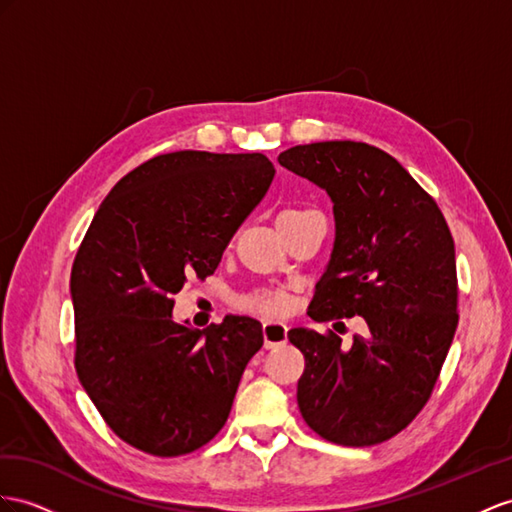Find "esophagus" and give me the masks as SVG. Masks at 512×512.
<instances>
[{"label": "esophagus", "instance_id": "34e87169", "mask_svg": "<svg viewBox=\"0 0 512 512\" xmlns=\"http://www.w3.org/2000/svg\"><path fill=\"white\" fill-rule=\"evenodd\" d=\"M261 331H264L266 348H274V346L283 344L287 337V326L281 320H264V324H261Z\"/></svg>", "mask_w": 512, "mask_h": 512}]
</instances>
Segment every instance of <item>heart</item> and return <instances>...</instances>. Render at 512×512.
I'll use <instances>...</instances> for the list:
<instances>
[{
    "label": "heart",
    "instance_id": "heart-1",
    "mask_svg": "<svg viewBox=\"0 0 512 512\" xmlns=\"http://www.w3.org/2000/svg\"><path fill=\"white\" fill-rule=\"evenodd\" d=\"M292 212H300V209H285L281 214H292ZM287 305H290V298H287L283 292H274V290H259L244 298V307L259 313H277L287 309Z\"/></svg>",
    "mask_w": 512,
    "mask_h": 512
}]
</instances>
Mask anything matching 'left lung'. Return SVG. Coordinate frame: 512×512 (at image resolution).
Wrapping results in <instances>:
<instances>
[{
    "label": "left lung",
    "mask_w": 512,
    "mask_h": 512,
    "mask_svg": "<svg viewBox=\"0 0 512 512\" xmlns=\"http://www.w3.org/2000/svg\"><path fill=\"white\" fill-rule=\"evenodd\" d=\"M279 164L333 203L335 242L309 316H361L350 348L296 326L298 409L326 441L363 448L398 435L430 398L456 316L454 240L437 203L398 160L365 142L298 144Z\"/></svg>",
    "instance_id": "left-lung-1"
}]
</instances>
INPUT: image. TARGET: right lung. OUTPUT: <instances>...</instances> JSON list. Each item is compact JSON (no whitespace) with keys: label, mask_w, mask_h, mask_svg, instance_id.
Instances as JSON below:
<instances>
[{"label":"right lung","mask_w":512,"mask_h":512,"mask_svg":"<svg viewBox=\"0 0 512 512\" xmlns=\"http://www.w3.org/2000/svg\"><path fill=\"white\" fill-rule=\"evenodd\" d=\"M272 179L261 153H164L116 183L90 222L71 270L75 368L108 426L142 452L179 456L214 439L264 346L251 316L203 331L175 322L173 296L190 274H214Z\"/></svg>","instance_id":"1"}]
</instances>
